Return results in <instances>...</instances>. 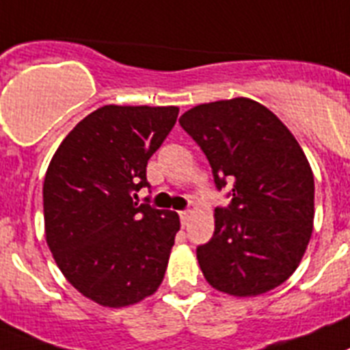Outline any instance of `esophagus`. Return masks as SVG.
Instances as JSON below:
<instances>
[{
  "mask_svg": "<svg viewBox=\"0 0 350 350\" xmlns=\"http://www.w3.org/2000/svg\"><path fill=\"white\" fill-rule=\"evenodd\" d=\"M189 215H191V213H189V211H180V213H178V216H180V224L182 225H186L187 224V220H189Z\"/></svg>",
  "mask_w": 350,
  "mask_h": 350,
  "instance_id": "1",
  "label": "esophagus"
}]
</instances>
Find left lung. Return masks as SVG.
<instances>
[{"instance_id":"left-lung-1","label":"left lung","mask_w":350,"mask_h":350,"mask_svg":"<svg viewBox=\"0 0 350 350\" xmlns=\"http://www.w3.org/2000/svg\"><path fill=\"white\" fill-rule=\"evenodd\" d=\"M207 157L216 189L215 234L196 247L213 288L261 295L299 267L313 230L314 180L300 144L279 118L248 98L193 107L178 120Z\"/></svg>"}]
</instances>
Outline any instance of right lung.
Wrapping results in <instances>:
<instances>
[{"mask_svg": "<svg viewBox=\"0 0 350 350\" xmlns=\"http://www.w3.org/2000/svg\"><path fill=\"white\" fill-rule=\"evenodd\" d=\"M177 116V107L103 105L66 135L48 166L46 241L66 279L98 304H135L163 282L180 220L134 198L150 187L148 159Z\"/></svg>", "mask_w": 350, "mask_h": 350, "instance_id": "add662e5", "label": "right lung"}]
</instances>
